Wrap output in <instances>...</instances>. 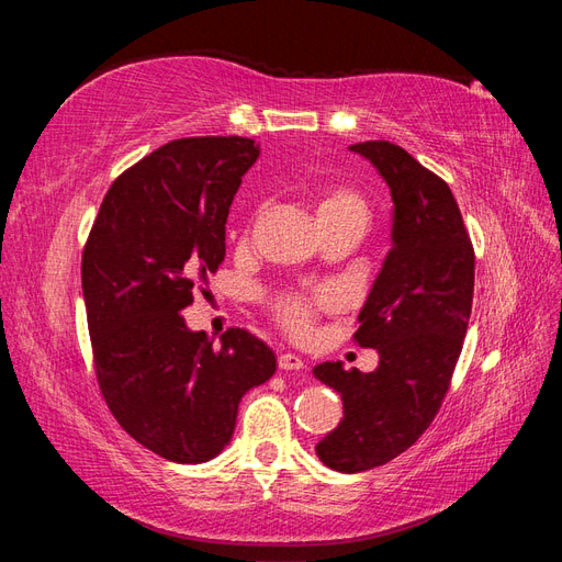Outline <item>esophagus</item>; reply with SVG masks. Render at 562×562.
I'll return each instance as SVG.
<instances>
[{"label": "esophagus", "instance_id": "esophagus-1", "mask_svg": "<svg viewBox=\"0 0 562 562\" xmlns=\"http://www.w3.org/2000/svg\"><path fill=\"white\" fill-rule=\"evenodd\" d=\"M279 368L281 370H304L307 366H304V361L295 353H281L279 356Z\"/></svg>", "mask_w": 562, "mask_h": 562}]
</instances>
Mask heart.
<instances>
[{
  "label": "heart",
  "mask_w": 562,
  "mask_h": 562,
  "mask_svg": "<svg viewBox=\"0 0 562 562\" xmlns=\"http://www.w3.org/2000/svg\"><path fill=\"white\" fill-rule=\"evenodd\" d=\"M342 213H359L366 217V203L349 187H333L318 199V217H333ZM339 307V293L333 288H316L312 293L283 291L271 297L269 310L279 328L293 339H307L314 330L318 314Z\"/></svg>",
  "instance_id": "obj_1"
}]
</instances>
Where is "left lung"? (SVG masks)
<instances>
[{"instance_id": "left-lung-1", "label": "left lung", "mask_w": 562, "mask_h": 562, "mask_svg": "<svg viewBox=\"0 0 562 562\" xmlns=\"http://www.w3.org/2000/svg\"><path fill=\"white\" fill-rule=\"evenodd\" d=\"M378 168L394 201V229L353 342L378 349L372 372L321 363L314 378L342 396L345 417L318 440L326 467H382L429 429L443 403L473 302L475 255L448 182L389 140L349 147Z\"/></svg>"}]
</instances>
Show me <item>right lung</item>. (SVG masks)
<instances>
[{"label": "right lung", "mask_w": 562, "mask_h": 562, "mask_svg": "<svg viewBox=\"0 0 562 562\" xmlns=\"http://www.w3.org/2000/svg\"><path fill=\"white\" fill-rule=\"evenodd\" d=\"M260 145L239 135L180 138L108 190L81 255L93 368L122 429L155 454L201 464L234 434L239 401L277 356L246 328L213 345L182 310L225 260V225Z\"/></svg>", "instance_id": "obj_1"}]
</instances>
